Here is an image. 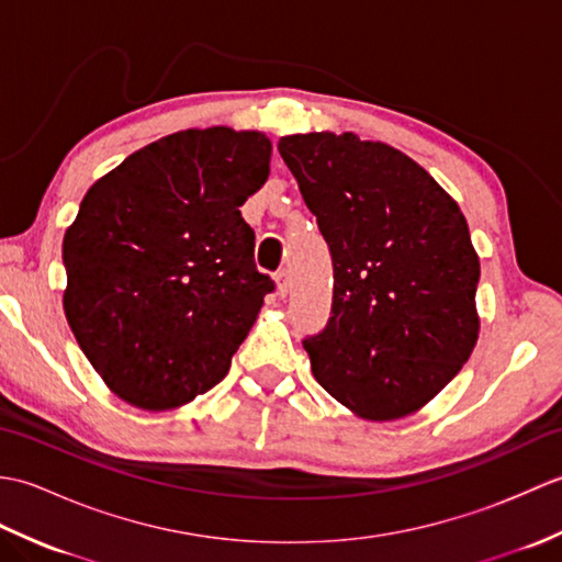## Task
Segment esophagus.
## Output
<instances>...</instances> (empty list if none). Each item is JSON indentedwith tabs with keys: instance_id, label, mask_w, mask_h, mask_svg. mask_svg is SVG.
Instances as JSON below:
<instances>
[{
	"instance_id": "esophagus-1",
	"label": "esophagus",
	"mask_w": 562,
	"mask_h": 562,
	"mask_svg": "<svg viewBox=\"0 0 562 562\" xmlns=\"http://www.w3.org/2000/svg\"><path fill=\"white\" fill-rule=\"evenodd\" d=\"M274 280H278V294L284 296L290 290V272L288 270H278V274H274Z\"/></svg>"
}]
</instances>
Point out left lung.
I'll return each instance as SVG.
<instances>
[{
  "label": "left lung",
  "instance_id": "1",
  "mask_svg": "<svg viewBox=\"0 0 562 562\" xmlns=\"http://www.w3.org/2000/svg\"><path fill=\"white\" fill-rule=\"evenodd\" d=\"M278 149L333 258L330 318L304 338L316 381L364 420L420 411L479 340L481 262L459 205L384 142L308 133Z\"/></svg>",
  "mask_w": 562,
  "mask_h": 562
}]
</instances>
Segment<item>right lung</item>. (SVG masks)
Segmentation results:
<instances>
[{
  "mask_svg": "<svg viewBox=\"0 0 562 562\" xmlns=\"http://www.w3.org/2000/svg\"><path fill=\"white\" fill-rule=\"evenodd\" d=\"M254 130H183L99 178L65 232V316L113 393L171 411L217 386L274 290L241 207L270 173Z\"/></svg>",
  "mask_w": 562,
  "mask_h": 562,
  "instance_id": "obj_1",
  "label": "right lung"
}]
</instances>
